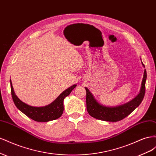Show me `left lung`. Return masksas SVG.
<instances>
[{
  "mask_svg": "<svg viewBox=\"0 0 156 156\" xmlns=\"http://www.w3.org/2000/svg\"><path fill=\"white\" fill-rule=\"evenodd\" d=\"M142 65L145 68L143 62ZM146 71L144 69L143 79L141 83L139 94L133 100L120 105L109 107L99 103L87 87H84L87 92L86 102L88 114L96 119L108 121L118 122L124 119L133 112L142 102L145 94V83L146 81Z\"/></svg>",
  "mask_w": 156,
  "mask_h": 156,
  "instance_id": "1",
  "label": "left lung"
}]
</instances>
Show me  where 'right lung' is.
I'll return each instance as SVG.
<instances>
[{
	"instance_id": "add662e5",
	"label": "right lung",
	"mask_w": 156,
	"mask_h": 156,
	"mask_svg": "<svg viewBox=\"0 0 156 156\" xmlns=\"http://www.w3.org/2000/svg\"><path fill=\"white\" fill-rule=\"evenodd\" d=\"M11 94L14 104L19 110L29 117L33 120L40 122H45L54 120L62 116L64 111V100L69 95L72 90L77 87L76 84L71 86L60 95L50 104L44 107H34L27 104L20 100L13 90L12 81L10 79Z\"/></svg>"
}]
</instances>
